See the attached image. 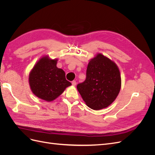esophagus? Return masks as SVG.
<instances>
[{
	"instance_id": "1",
	"label": "esophagus",
	"mask_w": 155,
	"mask_h": 155,
	"mask_svg": "<svg viewBox=\"0 0 155 155\" xmlns=\"http://www.w3.org/2000/svg\"><path fill=\"white\" fill-rule=\"evenodd\" d=\"M72 84L73 86H76V81H73L72 82Z\"/></svg>"
}]
</instances>
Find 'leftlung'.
I'll use <instances>...</instances> for the list:
<instances>
[{"mask_svg":"<svg viewBox=\"0 0 155 155\" xmlns=\"http://www.w3.org/2000/svg\"><path fill=\"white\" fill-rule=\"evenodd\" d=\"M121 80L117 64L98 53L89 61L85 81L77 85L86 105L93 110L109 107L118 96Z\"/></svg>","mask_w":155,"mask_h":155,"instance_id":"1","label":"left lung"}]
</instances>
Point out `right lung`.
I'll return each instance as SVG.
<instances>
[{
	"label": "right lung",
	"mask_w": 155,
	"mask_h": 155,
	"mask_svg": "<svg viewBox=\"0 0 155 155\" xmlns=\"http://www.w3.org/2000/svg\"><path fill=\"white\" fill-rule=\"evenodd\" d=\"M58 59L48 55L41 58L29 74V85L31 92L40 99L52 101L72 85L65 78V73L57 67Z\"/></svg>",
	"instance_id": "right-lung-1"
}]
</instances>
